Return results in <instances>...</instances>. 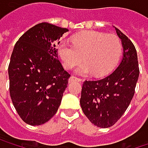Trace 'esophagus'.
<instances>
[{
    "instance_id": "obj_1",
    "label": "esophagus",
    "mask_w": 148,
    "mask_h": 148,
    "mask_svg": "<svg viewBox=\"0 0 148 148\" xmlns=\"http://www.w3.org/2000/svg\"><path fill=\"white\" fill-rule=\"evenodd\" d=\"M69 82H73V81H79V82H80V81H82V79H79V78H77V77H75V76H71V77L69 79Z\"/></svg>"
}]
</instances>
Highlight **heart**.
Here are the masks:
<instances>
[{
  "instance_id": "1",
  "label": "heart",
  "mask_w": 148,
  "mask_h": 148,
  "mask_svg": "<svg viewBox=\"0 0 148 148\" xmlns=\"http://www.w3.org/2000/svg\"><path fill=\"white\" fill-rule=\"evenodd\" d=\"M123 53V45L115 34L86 31L76 34L69 41L58 45V54L66 69H70L82 60L75 72L86 74L92 72L95 76L102 77L111 73L117 66Z\"/></svg>"
}]
</instances>
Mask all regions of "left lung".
Returning <instances> with one entry per match:
<instances>
[{"mask_svg":"<svg viewBox=\"0 0 148 148\" xmlns=\"http://www.w3.org/2000/svg\"><path fill=\"white\" fill-rule=\"evenodd\" d=\"M123 47V57L117 69L99 80H85L80 106L92 123L99 128L114 125L124 114L134 94L140 74L135 47L116 28Z\"/></svg>","mask_w":148,"mask_h":148,"instance_id":"1","label":"left lung"}]
</instances>
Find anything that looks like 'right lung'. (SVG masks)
<instances>
[{
	"mask_svg": "<svg viewBox=\"0 0 148 148\" xmlns=\"http://www.w3.org/2000/svg\"><path fill=\"white\" fill-rule=\"evenodd\" d=\"M68 31L40 23L25 32L14 48L9 92L16 111L27 124H44L60 106L70 74L58 59L56 44Z\"/></svg>",
	"mask_w": 148,
	"mask_h": 148,
	"instance_id": "right-lung-1",
	"label": "right lung"
}]
</instances>
